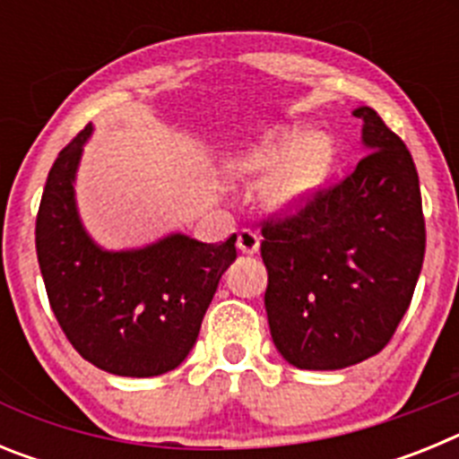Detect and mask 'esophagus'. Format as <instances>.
<instances>
[{
  "instance_id": "obj_1",
  "label": "esophagus",
  "mask_w": 459,
  "mask_h": 459,
  "mask_svg": "<svg viewBox=\"0 0 459 459\" xmlns=\"http://www.w3.org/2000/svg\"><path fill=\"white\" fill-rule=\"evenodd\" d=\"M237 246L243 255H255L259 250V234L253 230H241L237 237Z\"/></svg>"
}]
</instances>
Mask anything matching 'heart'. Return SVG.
<instances>
[{"instance_id": "1", "label": "heart", "mask_w": 459, "mask_h": 459, "mask_svg": "<svg viewBox=\"0 0 459 459\" xmlns=\"http://www.w3.org/2000/svg\"><path fill=\"white\" fill-rule=\"evenodd\" d=\"M333 160V144L326 135L296 140L290 133L266 135L238 149L227 160L232 177L243 181L266 179L262 202L273 213H294L319 188Z\"/></svg>"}]
</instances>
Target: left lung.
<instances>
[{"label":"left lung","instance_id":"obj_1","mask_svg":"<svg viewBox=\"0 0 459 459\" xmlns=\"http://www.w3.org/2000/svg\"><path fill=\"white\" fill-rule=\"evenodd\" d=\"M368 149L354 172L296 216L262 227L271 338L301 370L379 354L404 317L425 255L419 172L404 142L360 105Z\"/></svg>","mask_w":459,"mask_h":459}]
</instances>
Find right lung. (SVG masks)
Instances as JSON below:
<instances>
[{"label":"right lung","mask_w":459,"mask_h":459,"mask_svg":"<svg viewBox=\"0 0 459 459\" xmlns=\"http://www.w3.org/2000/svg\"><path fill=\"white\" fill-rule=\"evenodd\" d=\"M93 126L59 152L36 216V255L56 322L84 360L119 377L179 368L227 266L237 234L202 243L172 232L128 250H105L84 230L75 177Z\"/></svg>","instance_id":"obj_1"}]
</instances>
